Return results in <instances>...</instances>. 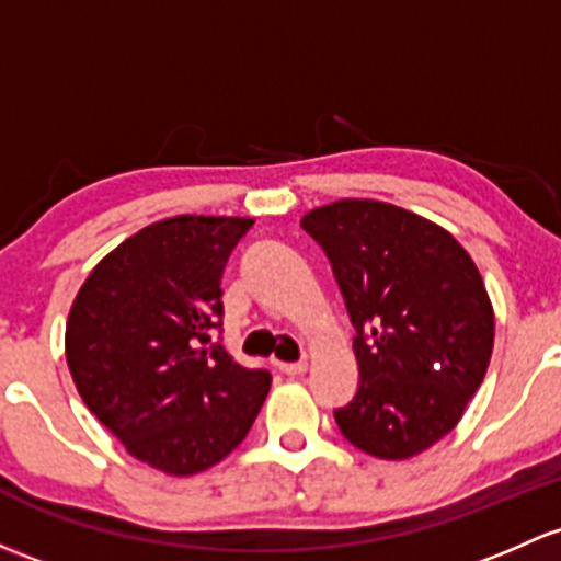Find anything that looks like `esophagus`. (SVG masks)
<instances>
[{"label": "esophagus", "mask_w": 561, "mask_h": 561, "mask_svg": "<svg viewBox=\"0 0 561 561\" xmlns=\"http://www.w3.org/2000/svg\"><path fill=\"white\" fill-rule=\"evenodd\" d=\"M276 368H279L285 376H304L306 374L304 359H300V363H276Z\"/></svg>", "instance_id": "34e87169"}]
</instances>
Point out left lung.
Listing matches in <instances>:
<instances>
[{"label": "left lung", "instance_id": "1", "mask_svg": "<svg viewBox=\"0 0 561 561\" xmlns=\"http://www.w3.org/2000/svg\"><path fill=\"white\" fill-rule=\"evenodd\" d=\"M325 250L355 325L359 387L341 435L379 459L422 454L462 420L486 376L494 311L473 257L403 206L341 198L300 220Z\"/></svg>", "mask_w": 561, "mask_h": 561}]
</instances>
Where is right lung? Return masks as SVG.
<instances>
[{"instance_id": "1", "label": "right lung", "mask_w": 561, "mask_h": 561, "mask_svg": "<svg viewBox=\"0 0 561 561\" xmlns=\"http://www.w3.org/2000/svg\"><path fill=\"white\" fill-rule=\"evenodd\" d=\"M252 217L176 215L128 236L82 282L67 363L96 420L131 457L169 476L226 459L271 387L211 341L222 268Z\"/></svg>"}]
</instances>
